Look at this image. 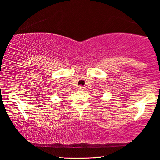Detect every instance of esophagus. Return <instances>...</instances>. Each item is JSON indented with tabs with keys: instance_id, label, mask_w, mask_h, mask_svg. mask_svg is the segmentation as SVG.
<instances>
[{
	"instance_id": "34e87169",
	"label": "esophagus",
	"mask_w": 160,
	"mask_h": 160,
	"mask_svg": "<svg viewBox=\"0 0 160 160\" xmlns=\"http://www.w3.org/2000/svg\"><path fill=\"white\" fill-rule=\"evenodd\" d=\"M85 89H86V87H84V86H80L78 87V89H80V90H84Z\"/></svg>"
}]
</instances>
